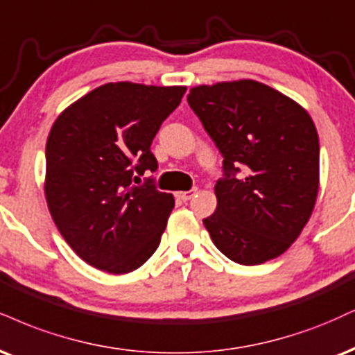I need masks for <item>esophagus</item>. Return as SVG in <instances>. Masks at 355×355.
Instances as JSON below:
<instances>
[{"label":"esophagus","mask_w":355,"mask_h":355,"mask_svg":"<svg viewBox=\"0 0 355 355\" xmlns=\"http://www.w3.org/2000/svg\"><path fill=\"white\" fill-rule=\"evenodd\" d=\"M195 193H196V189H191V190H189V191H178L177 196L182 200V202H189V200H190L191 196H193Z\"/></svg>","instance_id":"34e87169"}]
</instances>
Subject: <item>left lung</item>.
<instances>
[{"instance_id": "8db88e82", "label": "left lung", "mask_w": 355, "mask_h": 355, "mask_svg": "<svg viewBox=\"0 0 355 355\" xmlns=\"http://www.w3.org/2000/svg\"><path fill=\"white\" fill-rule=\"evenodd\" d=\"M190 107L223 155L203 220L226 258L254 266L297 240L319 190V137L297 102L258 80L196 85Z\"/></svg>"}]
</instances>
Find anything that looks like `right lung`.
<instances>
[{"mask_svg": "<svg viewBox=\"0 0 355 355\" xmlns=\"http://www.w3.org/2000/svg\"><path fill=\"white\" fill-rule=\"evenodd\" d=\"M185 91L183 85L109 83L53 123L46 144V202L67 245L97 270L125 275L160 245L173 195L157 190L152 178L140 187L134 182L159 166L152 140Z\"/></svg>", "mask_w": 355, "mask_h": 355, "instance_id": "1", "label": "right lung"}]
</instances>
